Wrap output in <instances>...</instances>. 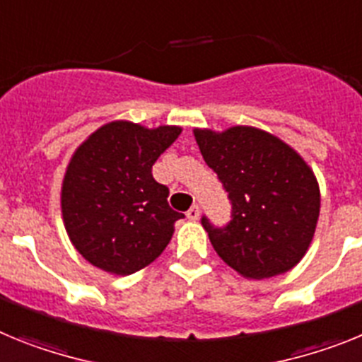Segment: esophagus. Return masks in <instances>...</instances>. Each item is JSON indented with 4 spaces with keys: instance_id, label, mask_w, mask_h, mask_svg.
<instances>
[{
    "instance_id": "esophagus-1",
    "label": "esophagus",
    "mask_w": 362,
    "mask_h": 362,
    "mask_svg": "<svg viewBox=\"0 0 362 362\" xmlns=\"http://www.w3.org/2000/svg\"><path fill=\"white\" fill-rule=\"evenodd\" d=\"M185 215H187V218H189V220H199V216H200V207L197 206V204H194V206L189 207V211L185 213Z\"/></svg>"
}]
</instances>
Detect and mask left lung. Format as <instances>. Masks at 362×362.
I'll list each match as a JSON object with an SVG mask.
<instances>
[{"label":"left lung","instance_id":"8db88e82","mask_svg":"<svg viewBox=\"0 0 362 362\" xmlns=\"http://www.w3.org/2000/svg\"><path fill=\"white\" fill-rule=\"evenodd\" d=\"M194 138L231 204L226 226H215L206 215L200 218L220 259L247 279L293 268L319 218L312 169L290 146L255 127L238 125L224 133L197 129Z\"/></svg>","mask_w":362,"mask_h":362}]
</instances>
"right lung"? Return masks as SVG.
<instances>
[{
  "mask_svg": "<svg viewBox=\"0 0 362 362\" xmlns=\"http://www.w3.org/2000/svg\"><path fill=\"white\" fill-rule=\"evenodd\" d=\"M178 134L180 127L112 122L78 147L64 178L62 213L71 242L93 266L131 275L165 250L184 215L169 207L153 163Z\"/></svg>",
  "mask_w": 362,
  "mask_h": 362,
  "instance_id": "obj_1",
  "label": "right lung"
}]
</instances>
